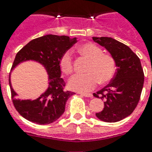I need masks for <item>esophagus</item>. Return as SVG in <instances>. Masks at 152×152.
<instances>
[{
	"label": "esophagus",
	"mask_w": 152,
	"mask_h": 152,
	"mask_svg": "<svg viewBox=\"0 0 152 152\" xmlns=\"http://www.w3.org/2000/svg\"><path fill=\"white\" fill-rule=\"evenodd\" d=\"M80 94L85 97H93V94L91 93H80Z\"/></svg>",
	"instance_id": "esophagus-1"
}]
</instances>
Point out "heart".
<instances>
[{
	"instance_id": "obj_1",
	"label": "heart",
	"mask_w": 152,
	"mask_h": 152,
	"mask_svg": "<svg viewBox=\"0 0 152 152\" xmlns=\"http://www.w3.org/2000/svg\"><path fill=\"white\" fill-rule=\"evenodd\" d=\"M78 51L90 60L86 68L87 73L77 74L70 77L68 82L70 89L88 93L95 88L99 82L104 84L112 79L116 71V64L111 56L104 54L101 48L90 42L80 45ZM59 64L62 72L66 75L72 73L73 62L69 51L63 54Z\"/></svg>"
}]
</instances>
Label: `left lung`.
<instances>
[{"instance_id":"8db88e82","label":"left lung","mask_w":152,"mask_h":152,"mask_svg":"<svg viewBox=\"0 0 152 152\" xmlns=\"http://www.w3.org/2000/svg\"><path fill=\"white\" fill-rule=\"evenodd\" d=\"M93 40L106 48L117 67L111 82L93 93L104 100V109L96 116L105 122H118L130 115L139 102L144 81L140 60L129 47L112 37H93Z\"/></svg>"}]
</instances>
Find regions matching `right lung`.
Returning <instances> with one entry per match:
<instances>
[{"label": "right lung", "mask_w": 152, "mask_h": 152, "mask_svg": "<svg viewBox=\"0 0 152 152\" xmlns=\"http://www.w3.org/2000/svg\"><path fill=\"white\" fill-rule=\"evenodd\" d=\"M77 42V37L70 39L67 36L47 34L30 41L15 58L11 72L22 63L37 62L43 66L48 74V86L38 98L35 99H21L17 98L11 82L12 98L18 112L26 120L39 125L53 123L60 118L65 111L67 99L74 94L64 91L65 82L62 78L59 59L64 53Z\"/></svg>", "instance_id": "right-lung-1"}]
</instances>
